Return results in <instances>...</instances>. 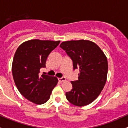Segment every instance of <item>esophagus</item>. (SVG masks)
I'll list each match as a JSON object with an SVG mask.
<instances>
[{"label": "esophagus", "instance_id": "obj_1", "mask_svg": "<svg viewBox=\"0 0 128 128\" xmlns=\"http://www.w3.org/2000/svg\"><path fill=\"white\" fill-rule=\"evenodd\" d=\"M58 80H59V81H60V82H64V81L66 80V78H65V77H61V78H58Z\"/></svg>", "mask_w": 128, "mask_h": 128}]
</instances>
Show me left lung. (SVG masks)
<instances>
[{
	"label": "left lung",
	"mask_w": 128,
	"mask_h": 128,
	"mask_svg": "<svg viewBox=\"0 0 128 128\" xmlns=\"http://www.w3.org/2000/svg\"><path fill=\"white\" fill-rule=\"evenodd\" d=\"M60 47L72 59L74 69H79L78 80L71 81L72 88L66 93L70 104L83 106L98 96L106 84L108 65L106 56L95 42L84 40L61 42Z\"/></svg>",
	"instance_id": "1"
}]
</instances>
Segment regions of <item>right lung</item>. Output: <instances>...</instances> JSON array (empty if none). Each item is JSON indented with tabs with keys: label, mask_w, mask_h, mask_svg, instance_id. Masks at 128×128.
Segmentation results:
<instances>
[{
	"label": "right lung",
	"mask_w": 128,
	"mask_h": 128,
	"mask_svg": "<svg viewBox=\"0 0 128 128\" xmlns=\"http://www.w3.org/2000/svg\"><path fill=\"white\" fill-rule=\"evenodd\" d=\"M59 43L60 41L31 40L22 43L15 52L12 65L14 82L20 94L32 103H46L58 84L57 77L40 76L39 73Z\"/></svg>",
	"instance_id": "obj_1"
}]
</instances>
